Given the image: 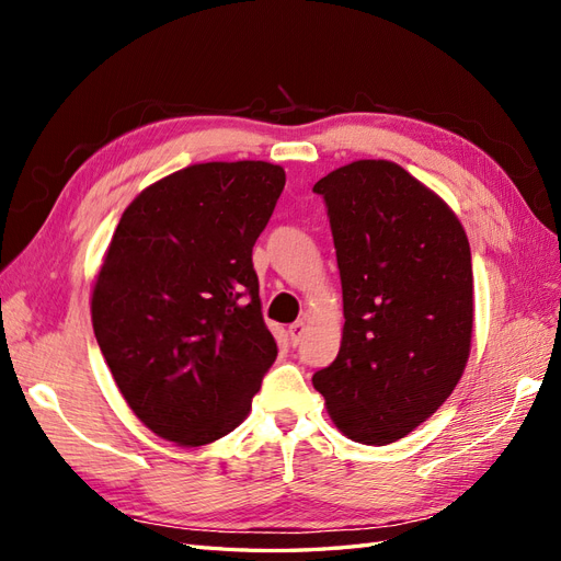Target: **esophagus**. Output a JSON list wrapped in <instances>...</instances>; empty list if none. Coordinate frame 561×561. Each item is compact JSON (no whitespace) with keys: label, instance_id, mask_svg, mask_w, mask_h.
<instances>
[{"label":"esophagus","instance_id":"obj_1","mask_svg":"<svg viewBox=\"0 0 561 561\" xmlns=\"http://www.w3.org/2000/svg\"><path fill=\"white\" fill-rule=\"evenodd\" d=\"M287 332H290V339H293V344L297 346L299 342H301V336H304V332H307V322H301V320H297V322H293L290 328H287Z\"/></svg>","mask_w":561,"mask_h":561}]
</instances>
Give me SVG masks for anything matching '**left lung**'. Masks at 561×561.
I'll use <instances>...</instances> for the list:
<instances>
[{
  "label": "left lung",
  "instance_id": "1",
  "mask_svg": "<svg viewBox=\"0 0 561 561\" xmlns=\"http://www.w3.org/2000/svg\"><path fill=\"white\" fill-rule=\"evenodd\" d=\"M344 295L342 348L313 375L336 428L388 445L437 412L472 339L468 236L447 203L393 161H353L313 184Z\"/></svg>",
  "mask_w": 561,
  "mask_h": 561
}]
</instances>
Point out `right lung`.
Here are the masks:
<instances>
[{"instance_id":"1","label":"right lung","mask_w":561,"mask_h":561,"mask_svg":"<svg viewBox=\"0 0 561 561\" xmlns=\"http://www.w3.org/2000/svg\"><path fill=\"white\" fill-rule=\"evenodd\" d=\"M285 171L196 163L135 198L95 278L98 346L145 426L201 447L248 416L278 346L264 325L252 245Z\"/></svg>"}]
</instances>
